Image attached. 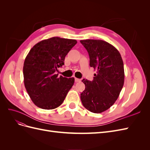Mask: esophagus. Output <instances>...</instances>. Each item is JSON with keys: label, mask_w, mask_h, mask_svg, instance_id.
<instances>
[{"label": "esophagus", "mask_w": 150, "mask_h": 150, "mask_svg": "<svg viewBox=\"0 0 150 150\" xmlns=\"http://www.w3.org/2000/svg\"><path fill=\"white\" fill-rule=\"evenodd\" d=\"M80 81H81V79H78V78H75V82H76V83L80 82Z\"/></svg>", "instance_id": "esophagus-1"}]
</instances>
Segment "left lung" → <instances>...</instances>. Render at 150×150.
Here are the masks:
<instances>
[{"label":"left lung","mask_w":150,"mask_h":150,"mask_svg":"<svg viewBox=\"0 0 150 150\" xmlns=\"http://www.w3.org/2000/svg\"><path fill=\"white\" fill-rule=\"evenodd\" d=\"M87 50L89 65L96 70L92 81L83 79L85 89L81 94L83 106L89 111L101 113L113 105L123 87L124 65L121 54L102 40H81Z\"/></svg>","instance_id":"1"}]
</instances>
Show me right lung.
I'll list each match as a JSON object with an SVG mask.
<instances>
[{
	"label": "right lung",
	"instance_id": "add662e5",
	"mask_svg": "<svg viewBox=\"0 0 150 150\" xmlns=\"http://www.w3.org/2000/svg\"><path fill=\"white\" fill-rule=\"evenodd\" d=\"M76 43L74 39L54 37L34 45L27 55L23 67L24 86L38 107L53 110L64 101L74 78L59 77L55 72L64 64L66 56Z\"/></svg>",
	"mask_w": 150,
	"mask_h": 150
}]
</instances>
